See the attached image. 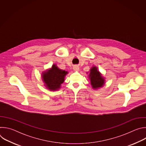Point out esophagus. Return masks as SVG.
Instances as JSON below:
<instances>
[{
	"label": "esophagus",
	"instance_id": "obj_1",
	"mask_svg": "<svg viewBox=\"0 0 146 146\" xmlns=\"http://www.w3.org/2000/svg\"><path fill=\"white\" fill-rule=\"evenodd\" d=\"M73 69H74V71H78L80 69H79V68H78V66H74L73 67Z\"/></svg>",
	"mask_w": 146,
	"mask_h": 146
}]
</instances>
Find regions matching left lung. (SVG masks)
I'll return each instance as SVG.
<instances>
[{
    "instance_id": "obj_1",
    "label": "left lung",
    "mask_w": 146,
    "mask_h": 146,
    "mask_svg": "<svg viewBox=\"0 0 146 146\" xmlns=\"http://www.w3.org/2000/svg\"><path fill=\"white\" fill-rule=\"evenodd\" d=\"M88 77L93 89H98L102 87L105 84V79L98 70V68L96 66L91 68Z\"/></svg>"
}]
</instances>
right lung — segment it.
Masks as SVG:
<instances>
[{
    "mask_svg": "<svg viewBox=\"0 0 146 146\" xmlns=\"http://www.w3.org/2000/svg\"><path fill=\"white\" fill-rule=\"evenodd\" d=\"M68 72L59 69L54 64L52 68L42 73L43 80L46 87L50 91H56L60 88L61 84L64 82L65 77Z\"/></svg>",
    "mask_w": 146,
    "mask_h": 146,
    "instance_id": "obj_1",
    "label": "right lung"
}]
</instances>
